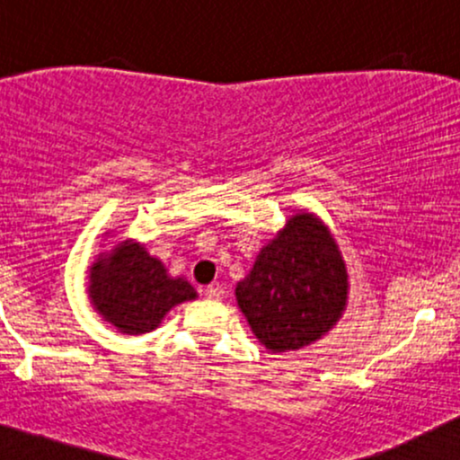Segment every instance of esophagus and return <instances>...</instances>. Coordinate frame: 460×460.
<instances>
[{"label": "esophagus", "mask_w": 460, "mask_h": 460, "mask_svg": "<svg viewBox=\"0 0 460 460\" xmlns=\"http://www.w3.org/2000/svg\"><path fill=\"white\" fill-rule=\"evenodd\" d=\"M203 294H205V298H209V300H220L225 296V289L218 288V285H208V288L203 289Z\"/></svg>", "instance_id": "obj_1"}]
</instances>
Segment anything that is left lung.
<instances>
[{"label": "left lung", "mask_w": 460, "mask_h": 460, "mask_svg": "<svg viewBox=\"0 0 460 460\" xmlns=\"http://www.w3.org/2000/svg\"><path fill=\"white\" fill-rule=\"evenodd\" d=\"M235 298L268 350H298L326 335L348 300L346 263L329 226L309 212L289 216L237 283Z\"/></svg>", "instance_id": "obj_1"}]
</instances>
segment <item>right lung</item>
<instances>
[{"label":"right lung","mask_w":460,"mask_h":460,"mask_svg":"<svg viewBox=\"0 0 460 460\" xmlns=\"http://www.w3.org/2000/svg\"><path fill=\"white\" fill-rule=\"evenodd\" d=\"M88 298L116 331L142 335L157 329L175 305L197 298V292L183 277L172 279L145 246L125 240L97 255L88 274Z\"/></svg>","instance_id":"obj_1"}]
</instances>
